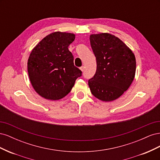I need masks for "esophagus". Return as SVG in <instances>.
<instances>
[{"label": "esophagus", "instance_id": "obj_1", "mask_svg": "<svg viewBox=\"0 0 160 160\" xmlns=\"http://www.w3.org/2000/svg\"><path fill=\"white\" fill-rule=\"evenodd\" d=\"M80 69L82 71H84V69H85V67L84 66H82L80 67Z\"/></svg>", "mask_w": 160, "mask_h": 160}]
</instances>
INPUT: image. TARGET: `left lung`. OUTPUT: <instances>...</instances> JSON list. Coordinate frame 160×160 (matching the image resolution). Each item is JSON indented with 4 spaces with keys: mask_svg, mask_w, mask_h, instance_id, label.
<instances>
[{
    "mask_svg": "<svg viewBox=\"0 0 160 160\" xmlns=\"http://www.w3.org/2000/svg\"><path fill=\"white\" fill-rule=\"evenodd\" d=\"M90 43L97 61L95 74L88 81L91 93L101 101H113L133 81L135 55L122 41L109 33L91 35Z\"/></svg>",
    "mask_w": 160,
    "mask_h": 160,
    "instance_id": "obj_1",
    "label": "left lung"
}]
</instances>
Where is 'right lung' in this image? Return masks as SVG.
<instances>
[{"mask_svg": "<svg viewBox=\"0 0 160 160\" xmlns=\"http://www.w3.org/2000/svg\"><path fill=\"white\" fill-rule=\"evenodd\" d=\"M75 40L72 33L52 32L31 51L27 68L34 89L42 98L59 100L71 91L82 71L74 65L68 47Z\"/></svg>", "mask_w": 160, "mask_h": 160, "instance_id": "right-lung-1", "label": "right lung"}]
</instances>
